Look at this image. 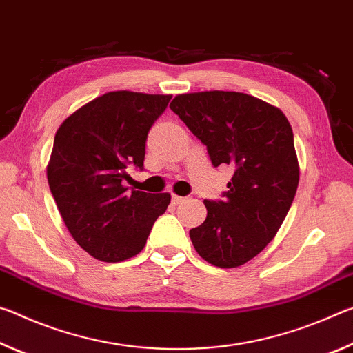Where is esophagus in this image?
<instances>
[{
  "label": "esophagus",
  "instance_id": "obj_1",
  "mask_svg": "<svg viewBox=\"0 0 353 353\" xmlns=\"http://www.w3.org/2000/svg\"><path fill=\"white\" fill-rule=\"evenodd\" d=\"M183 201H185V198H182V196L172 194V204H174V205H177V204H182Z\"/></svg>",
  "mask_w": 353,
  "mask_h": 353
}]
</instances>
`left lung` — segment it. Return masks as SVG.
I'll list each match as a JSON object with an SVG mask.
<instances>
[{
    "instance_id": "left-lung-1",
    "label": "left lung",
    "mask_w": 353,
    "mask_h": 353,
    "mask_svg": "<svg viewBox=\"0 0 353 353\" xmlns=\"http://www.w3.org/2000/svg\"><path fill=\"white\" fill-rule=\"evenodd\" d=\"M170 109L207 146L213 166L230 165L224 201H204L207 218L191 243L213 266L238 268L268 246L296 196L299 162L279 107L238 92L183 93Z\"/></svg>"
}]
</instances>
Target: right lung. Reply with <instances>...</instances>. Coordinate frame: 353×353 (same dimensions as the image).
<instances>
[{"label": "right lung", "instance_id": "right-lung-1", "mask_svg": "<svg viewBox=\"0 0 353 353\" xmlns=\"http://www.w3.org/2000/svg\"><path fill=\"white\" fill-rule=\"evenodd\" d=\"M171 94L109 92L59 126L46 176L74 241L93 259L117 263L141 252L171 202L170 193L129 191L128 166L143 168L149 129Z\"/></svg>", "mask_w": 353, "mask_h": 353}]
</instances>
